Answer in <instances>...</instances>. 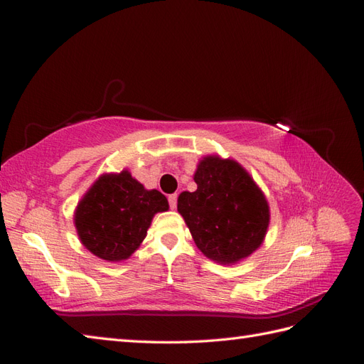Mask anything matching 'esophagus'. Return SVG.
I'll list each match as a JSON object with an SVG mask.
<instances>
[{
	"mask_svg": "<svg viewBox=\"0 0 364 364\" xmlns=\"http://www.w3.org/2000/svg\"><path fill=\"white\" fill-rule=\"evenodd\" d=\"M168 203H170V208L174 209L176 205H178V194H170L168 196Z\"/></svg>",
	"mask_w": 364,
	"mask_h": 364,
	"instance_id": "obj_1",
	"label": "esophagus"
}]
</instances>
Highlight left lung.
Segmentation results:
<instances>
[{
  "label": "left lung",
  "instance_id": "8db88e82",
  "mask_svg": "<svg viewBox=\"0 0 364 364\" xmlns=\"http://www.w3.org/2000/svg\"><path fill=\"white\" fill-rule=\"evenodd\" d=\"M197 190L183 191L178 211L196 246L220 264L252 255L266 237L270 211L266 196L234 159L205 156L194 173Z\"/></svg>",
  "mask_w": 364,
  "mask_h": 364
}]
</instances>
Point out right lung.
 <instances>
[{
    "label": "right lung",
    "mask_w": 364,
    "mask_h": 364,
    "mask_svg": "<svg viewBox=\"0 0 364 364\" xmlns=\"http://www.w3.org/2000/svg\"><path fill=\"white\" fill-rule=\"evenodd\" d=\"M168 211V200L158 190H146L127 170L106 173L82 197L74 225L82 245L109 262L127 259L147 235L158 213Z\"/></svg>",
    "instance_id": "obj_1"
}]
</instances>
